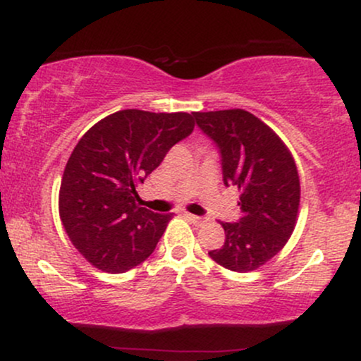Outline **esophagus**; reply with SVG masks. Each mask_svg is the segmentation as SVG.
<instances>
[{"instance_id": "esophagus-1", "label": "esophagus", "mask_w": 361, "mask_h": 361, "mask_svg": "<svg viewBox=\"0 0 361 361\" xmlns=\"http://www.w3.org/2000/svg\"><path fill=\"white\" fill-rule=\"evenodd\" d=\"M185 217L188 219V221H192L193 224H202L205 222L204 217H200V215H193V214H185Z\"/></svg>"}]
</instances>
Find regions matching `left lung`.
Returning <instances> with one entry per match:
<instances>
[{"mask_svg":"<svg viewBox=\"0 0 361 361\" xmlns=\"http://www.w3.org/2000/svg\"><path fill=\"white\" fill-rule=\"evenodd\" d=\"M193 117L219 147L224 185L241 193V219L221 222L226 241L209 256L227 270L252 271L270 261L295 229L300 204L295 161L283 140L250 111H195Z\"/></svg>","mask_w":361,"mask_h":361,"instance_id":"obj_1","label":"left lung"}]
</instances>
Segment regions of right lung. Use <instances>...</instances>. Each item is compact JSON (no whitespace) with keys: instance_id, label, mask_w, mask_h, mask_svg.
Listing matches in <instances>:
<instances>
[{"instance_id":"1","label":"right lung","mask_w":361,"mask_h":361,"mask_svg":"<svg viewBox=\"0 0 361 361\" xmlns=\"http://www.w3.org/2000/svg\"><path fill=\"white\" fill-rule=\"evenodd\" d=\"M193 127L185 111L120 110L76 144L62 175L59 215L74 247L94 268L123 273L156 250L173 214L139 207L135 186Z\"/></svg>"}]
</instances>
